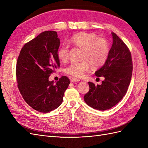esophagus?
<instances>
[{
	"label": "esophagus",
	"mask_w": 148,
	"mask_h": 148,
	"mask_svg": "<svg viewBox=\"0 0 148 148\" xmlns=\"http://www.w3.org/2000/svg\"><path fill=\"white\" fill-rule=\"evenodd\" d=\"M79 81H80V79H79L77 78L73 77L71 79V82H79Z\"/></svg>",
	"instance_id": "1"
}]
</instances>
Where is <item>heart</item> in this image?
<instances>
[{
	"label": "heart",
	"mask_w": 148,
	"mask_h": 148,
	"mask_svg": "<svg viewBox=\"0 0 148 148\" xmlns=\"http://www.w3.org/2000/svg\"><path fill=\"white\" fill-rule=\"evenodd\" d=\"M71 42L75 46L82 49L81 62H73L65 69L67 74L74 77H81L91 66L98 68L106 61L109 54L108 42L99 38L96 34L88 32L77 34L71 39ZM70 49L69 45L64 44L58 51V56L62 62H66L69 59Z\"/></svg>",
	"instance_id": "b5f03b06"
}]
</instances>
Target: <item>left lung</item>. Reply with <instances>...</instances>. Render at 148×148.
I'll list each match as a JSON object with an SVG mask.
<instances>
[{
	"instance_id": "obj_1",
	"label": "left lung",
	"mask_w": 148,
	"mask_h": 148,
	"mask_svg": "<svg viewBox=\"0 0 148 148\" xmlns=\"http://www.w3.org/2000/svg\"><path fill=\"white\" fill-rule=\"evenodd\" d=\"M112 45L106 61L95 72L103 77L101 85L89 82V90L84 97L86 103L94 109L105 111L114 106L126 94L132 76L131 52L115 33H111Z\"/></svg>"
}]
</instances>
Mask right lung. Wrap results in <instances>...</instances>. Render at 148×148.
<instances>
[{
    "mask_svg": "<svg viewBox=\"0 0 148 148\" xmlns=\"http://www.w3.org/2000/svg\"><path fill=\"white\" fill-rule=\"evenodd\" d=\"M59 45L56 31H45L26 43L17 59L18 88L26 103L39 112H49L58 108L70 84L66 76L56 84L49 80L50 74L60 66Z\"/></svg>",
    "mask_w": 148,
    "mask_h": 148,
    "instance_id": "right-lung-1",
    "label": "right lung"
}]
</instances>
